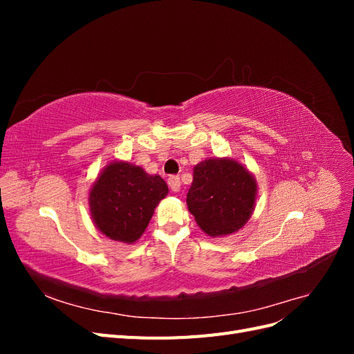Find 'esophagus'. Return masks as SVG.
Returning <instances> with one entry per match:
<instances>
[{
    "label": "esophagus",
    "instance_id": "obj_1",
    "mask_svg": "<svg viewBox=\"0 0 354 354\" xmlns=\"http://www.w3.org/2000/svg\"><path fill=\"white\" fill-rule=\"evenodd\" d=\"M168 186L169 189L173 192H178L180 190V186H181V181H180V177L178 176H171L168 178Z\"/></svg>",
    "mask_w": 354,
    "mask_h": 354
}]
</instances>
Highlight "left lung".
<instances>
[{
  "label": "left lung",
  "instance_id": "left-lung-1",
  "mask_svg": "<svg viewBox=\"0 0 354 354\" xmlns=\"http://www.w3.org/2000/svg\"><path fill=\"white\" fill-rule=\"evenodd\" d=\"M257 180L232 158L196 164L187 192V208L208 236H226L250 220L257 199Z\"/></svg>",
  "mask_w": 354,
  "mask_h": 354
}]
</instances>
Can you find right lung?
Instances as JSON below:
<instances>
[{
	"mask_svg": "<svg viewBox=\"0 0 354 354\" xmlns=\"http://www.w3.org/2000/svg\"><path fill=\"white\" fill-rule=\"evenodd\" d=\"M167 195L168 186L160 176L147 174L142 167L124 160H112L90 189L91 218L106 238L134 243Z\"/></svg>",
	"mask_w": 354,
	"mask_h": 354,
	"instance_id": "obj_1",
	"label": "right lung"
}]
</instances>
